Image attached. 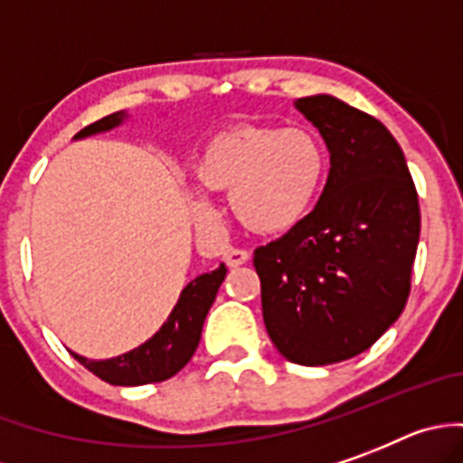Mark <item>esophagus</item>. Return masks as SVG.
I'll use <instances>...</instances> for the list:
<instances>
[{"instance_id":"esophagus-1","label":"esophagus","mask_w":463,"mask_h":463,"mask_svg":"<svg viewBox=\"0 0 463 463\" xmlns=\"http://www.w3.org/2000/svg\"><path fill=\"white\" fill-rule=\"evenodd\" d=\"M251 258V253L247 251V249H232L228 247L226 251H223V260H226L228 268H240V265H244V262Z\"/></svg>"}]
</instances>
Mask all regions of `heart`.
<instances>
[{"label": "heart", "mask_w": 463, "mask_h": 463, "mask_svg": "<svg viewBox=\"0 0 463 463\" xmlns=\"http://www.w3.org/2000/svg\"><path fill=\"white\" fill-rule=\"evenodd\" d=\"M327 168L330 154L311 128L241 124L201 149L194 175L203 194L231 195V210L241 226L277 235L314 210ZM194 216L201 226H212L216 212L198 198Z\"/></svg>", "instance_id": "obj_1"}]
</instances>
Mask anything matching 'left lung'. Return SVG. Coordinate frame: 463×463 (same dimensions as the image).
<instances>
[{
	"label": "left lung",
	"mask_w": 463,
	"mask_h": 463,
	"mask_svg": "<svg viewBox=\"0 0 463 463\" xmlns=\"http://www.w3.org/2000/svg\"><path fill=\"white\" fill-rule=\"evenodd\" d=\"M295 108L330 149L314 210L253 251L262 320L277 351L304 366L360 355L402 316L420 240L413 177L392 133L327 94Z\"/></svg>",
	"instance_id": "left-lung-1"
}]
</instances>
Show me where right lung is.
<instances>
[{"instance_id":"1","label":"right lung","mask_w":463,"mask_h":463,"mask_svg":"<svg viewBox=\"0 0 463 463\" xmlns=\"http://www.w3.org/2000/svg\"><path fill=\"white\" fill-rule=\"evenodd\" d=\"M124 118H127L124 110L112 112L108 118L76 133V138L110 131V128L119 127ZM226 265H219L214 272L201 274L191 283H186V288L180 293V299L170 311L168 320L161 325V330L138 348H133L124 355L110 357V360H87L76 353L73 355L85 369H90L94 376L110 385H147V383L168 381L180 369H184V364L198 348L203 323L214 302L216 290L226 279Z\"/></svg>"}]
</instances>
